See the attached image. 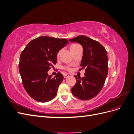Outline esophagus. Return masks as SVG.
<instances>
[{
    "instance_id": "esophagus-1",
    "label": "esophagus",
    "mask_w": 134,
    "mask_h": 134,
    "mask_svg": "<svg viewBox=\"0 0 134 134\" xmlns=\"http://www.w3.org/2000/svg\"><path fill=\"white\" fill-rule=\"evenodd\" d=\"M69 75H68L67 74H64V78H68V77H69Z\"/></svg>"
}]
</instances>
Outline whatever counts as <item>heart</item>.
Here are the masks:
<instances>
[{"mask_svg":"<svg viewBox=\"0 0 134 134\" xmlns=\"http://www.w3.org/2000/svg\"><path fill=\"white\" fill-rule=\"evenodd\" d=\"M79 46H80V45H79L78 44H76V43L72 44H71L70 46V50H71V51H72V50H75V48H76L77 47H79ZM60 51H59L58 52V54H57V56H59L60 55ZM65 69H66V70H70V69L69 68H68V67H66Z\"/></svg>","mask_w":134,"mask_h":134,"instance_id":"1","label":"heart"}]
</instances>
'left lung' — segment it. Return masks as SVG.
<instances>
[{
	"label": "left lung",
	"instance_id": "8db88e82",
	"mask_svg": "<svg viewBox=\"0 0 134 134\" xmlns=\"http://www.w3.org/2000/svg\"><path fill=\"white\" fill-rule=\"evenodd\" d=\"M69 40L82 46L83 53L80 70L86 69L82 78L74 76L76 83L71 89V92L81 100L91 99L102 90L107 78L108 70L107 51L98 41L86 36H78Z\"/></svg>",
	"mask_w": 134,
	"mask_h": 134
}]
</instances>
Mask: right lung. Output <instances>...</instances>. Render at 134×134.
I'll use <instances>...</instances> for the list:
<instances>
[{
	"instance_id": "1",
	"label": "right lung",
	"mask_w": 134,
	"mask_h": 134,
	"mask_svg": "<svg viewBox=\"0 0 134 134\" xmlns=\"http://www.w3.org/2000/svg\"><path fill=\"white\" fill-rule=\"evenodd\" d=\"M68 40L41 36L30 41L20 56L19 71L28 94L40 102L50 101L57 94L64 76L58 72L54 78L47 71L57 62V54Z\"/></svg>"
}]
</instances>
